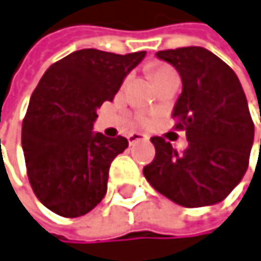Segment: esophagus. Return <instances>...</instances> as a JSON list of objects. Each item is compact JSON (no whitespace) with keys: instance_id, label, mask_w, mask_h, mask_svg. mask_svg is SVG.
<instances>
[{"instance_id":"esophagus-1","label":"esophagus","mask_w":261,"mask_h":261,"mask_svg":"<svg viewBox=\"0 0 261 261\" xmlns=\"http://www.w3.org/2000/svg\"><path fill=\"white\" fill-rule=\"evenodd\" d=\"M136 141H148V138L145 135H141V133H132V135H128V142L129 144H135Z\"/></svg>"}]
</instances>
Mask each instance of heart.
I'll list each match as a JSON object with an SVG mask.
<instances>
[{
    "mask_svg": "<svg viewBox=\"0 0 261 261\" xmlns=\"http://www.w3.org/2000/svg\"><path fill=\"white\" fill-rule=\"evenodd\" d=\"M170 70H172V68L167 67V65H156V67H153V68H152V80L156 81V80L161 78L164 73L170 72ZM139 122H141V123H147L148 119H147L145 116H139Z\"/></svg>",
    "mask_w": 261,
    "mask_h": 261,
    "instance_id": "1",
    "label": "heart"
}]
</instances>
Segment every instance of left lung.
I'll list each match as a JSON object with an SVG mask.
<instances>
[{"mask_svg":"<svg viewBox=\"0 0 261 261\" xmlns=\"http://www.w3.org/2000/svg\"><path fill=\"white\" fill-rule=\"evenodd\" d=\"M156 56L181 76L183 91L172 117L175 129L186 132L188 148L178 153L163 138H152L155 158L144 167V175L160 194L181 206L215 205L241 181L254 142L241 83L222 59L202 46L164 49Z\"/></svg>","mask_w":261,"mask_h":261,"instance_id":"8db88e82","label":"left lung"}]
</instances>
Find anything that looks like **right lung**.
Instances as JSON below:
<instances>
[{
    "label": "right lung",
    "instance_id": "right-lung-1",
    "mask_svg": "<svg viewBox=\"0 0 261 261\" xmlns=\"http://www.w3.org/2000/svg\"><path fill=\"white\" fill-rule=\"evenodd\" d=\"M144 56L78 49L55 62L34 89L21 147L33 191L53 213L78 218L105 197L109 166L128 141L92 132L97 109L114 98Z\"/></svg>",
    "mask_w": 261,
    "mask_h": 261
}]
</instances>
